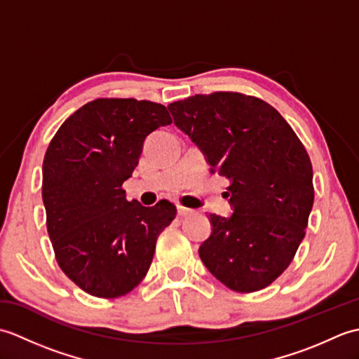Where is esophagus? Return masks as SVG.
Returning a JSON list of instances; mask_svg holds the SVG:
<instances>
[{
	"instance_id": "34e87169",
	"label": "esophagus",
	"mask_w": 359,
	"mask_h": 359,
	"mask_svg": "<svg viewBox=\"0 0 359 359\" xmlns=\"http://www.w3.org/2000/svg\"><path fill=\"white\" fill-rule=\"evenodd\" d=\"M193 210L191 208H187V207H182V205H177V215L182 217H187V216H191L193 215Z\"/></svg>"
}]
</instances>
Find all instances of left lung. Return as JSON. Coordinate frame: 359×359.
I'll return each mask as SVG.
<instances>
[{"mask_svg": "<svg viewBox=\"0 0 359 359\" xmlns=\"http://www.w3.org/2000/svg\"><path fill=\"white\" fill-rule=\"evenodd\" d=\"M168 109L207 156L211 172L230 179L234 212L210 215L202 262L234 292L269 287L292 264L313 207V168L302 142L271 104L253 95L197 94Z\"/></svg>", "mask_w": 359, "mask_h": 359, "instance_id": "1", "label": "left lung"}]
</instances>
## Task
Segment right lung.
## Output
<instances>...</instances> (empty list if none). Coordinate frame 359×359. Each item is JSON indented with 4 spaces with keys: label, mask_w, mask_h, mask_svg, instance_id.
<instances>
[{
    "label": "right lung",
    "mask_w": 359,
    "mask_h": 359,
    "mask_svg": "<svg viewBox=\"0 0 359 359\" xmlns=\"http://www.w3.org/2000/svg\"><path fill=\"white\" fill-rule=\"evenodd\" d=\"M172 123L163 104L97 98L65 120L43 160L46 225L60 269L86 293L114 299L147 276L158 234L177 210L126 201L143 142Z\"/></svg>",
    "instance_id": "right-lung-1"
}]
</instances>
